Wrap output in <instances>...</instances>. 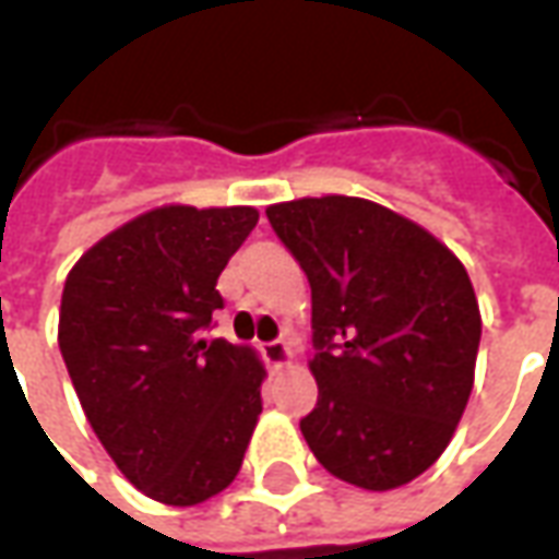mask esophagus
<instances>
[{
    "instance_id": "34e87169",
    "label": "esophagus",
    "mask_w": 559,
    "mask_h": 559,
    "mask_svg": "<svg viewBox=\"0 0 559 559\" xmlns=\"http://www.w3.org/2000/svg\"><path fill=\"white\" fill-rule=\"evenodd\" d=\"M263 359H266L275 371H281V368H287V365L293 362V350L290 344L284 338L278 341H269V344H263Z\"/></svg>"
}]
</instances>
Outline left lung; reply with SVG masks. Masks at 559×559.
<instances>
[{
	"mask_svg": "<svg viewBox=\"0 0 559 559\" xmlns=\"http://www.w3.org/2000/svg\"><path fill=\"white\" fill-rule=\"evenodd\" d=\"M266 215L311 284L320 392L305 443L347 485H407L443 455L473 392L481 314L467 269L365 197H299Z\"/></svg>",
	"mask_w": 559,
	"mask_h": 559,
	"instance_id": "8db88e82",
	"label": "left lung"
}]
</instances>
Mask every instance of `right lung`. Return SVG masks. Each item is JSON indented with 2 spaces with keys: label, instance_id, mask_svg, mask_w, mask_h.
I'll return each mask as SVG.
<instances>
[{
  "label": "right lung",
  "instance_id": "add662e5",
  "mask_svg": "<svg viewBox=\"0 0 559 559\" xmlns=\"http://www.w3.org/2000/svg\"><path fill=\"white\" fill-rule=\"evenodd\" d=\"M254 206L167 203L126 221L71 266L59 350L80 407L134 488L197 506L242 467L266 368L254 347L203 338L218 275Z\"/></svg>",
  "mask_w": 559,
  "mask_h": 559
}]
</instances>
